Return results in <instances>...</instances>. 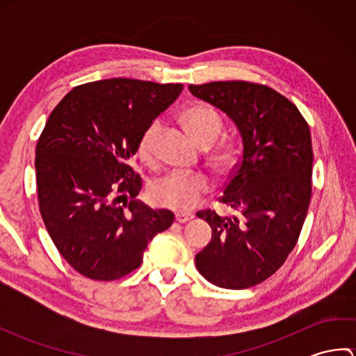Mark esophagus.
<instances>
[{
  "instance_id": "obj_1",
  "label": "esophagus",
  "mask_w": 356,
  "mask_h": 356,
  "mask_svg": "<svg viewBox=\"0 0 356 356\" xmlns=\"http://www.w3.org/2000/svg\"><path fill=\"white\" fill-rule=\"evenodd\" d=\"M193 218H194V216L190 213H176V222H179V223H186V222L193 220Z\"/></svg>"
}]
</instances>
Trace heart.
<instances>
[{
    "mask_svg": "<svg viewBox=\"0 0 356 356\" xmlns=\"http://www.w3.org/2000/svg\"><path fill=\"white\" fill-rule=\"evenodd\" d=\"M184 120L193 138L202 147H211L222 131V119L218 113L208 105H193L184 115ZM161 134V124H149L142 133L138 143V154L147 165L157 162V142ZM211 163L220 172H228L236 165L232 151L223 149L213 154ZM211 188L207 174L200 171H170L162 177L153 180L149 185V199L157 207L171 209H191L197 205L203 194Z\"/></svg>",
    "mask_w": 356,
    "mask_h": 356,
    "instance_id": "1",
    "label": "heart"
}]
</instances>
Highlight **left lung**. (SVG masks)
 <instances>
[{"label":"left lung","instance_id":"obj_1","mask_svg":"<svg viewBox=\"0 0 356 356\" xmlns=\"http://www.w3.org/2000/svg\"><path fill=\"white\" fill-rule=\"evenodd\" d=\"M188 88L232 120L243 145L220 197L240 217L199 211L213 237L195 266L218 287L246 289L278 270L297 245L312 194L311 131L298 108L266 86L218 81Z\"/></svg>","mask_w":356,"mask_h":356}]
</instances>
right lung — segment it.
Returning a JSON list of instances; mask_svg holds the SVG:
<instances>
[{
	"instance_id": "obj_1",
	"label": "right lung",
	"mask_w": 356,
	"mask_h": 356,
	"mask_svg": "<svg viewBox=\"0 0 356 356\" xmlns=\"http://www.w3.org/2000/svg\"><path fill=\"white\" fill-rule=\"evenodd\" d=\"M182 84L113 78L74 87L36 143V186L45 228L81 275L122 278L174 214L138 199L130 166L145 128L177 99Z\"/></svg>"
}]
</instances>
